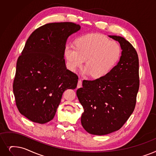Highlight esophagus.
Listing matches in <instances>:
<instances>
[{
  "label": "esophagus",
  "mask_w": 156,
  "mask_h": 156,
  "mask_svg": "<svg viewBox=\"0 0 156 156\" xmlns=\"http://www.w3.org/2000/svg\"><path fill=\"white\" fill-rule=\"evenodd\" d=\"M82 86V80H79L78 82V84H77V87H78V88H80Z\"/></svg>",
  "instance_id": "obj_1"
}]
</instances>
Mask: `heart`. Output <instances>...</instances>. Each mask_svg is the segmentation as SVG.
Returning <instances> with one entry per match:
<instances>
[{"label": "heart", "mask_w": 156, "mask_h": 156, "mask_svg": "<svg viewBox=\"0 0 156 156\" xmlns=\"http://www.w3.org/2000/svg\"><path fill=\"white\" fill-rule=\"evenodd\" d=\"M120 46L98 34H89L78 38L76 47L67 44L64 54L71 71L81 67L85 60L83 73L94 78L105 76L113 68L120 56Z\"/></svg>", "instance_id": "obj_1"}]
</instances>
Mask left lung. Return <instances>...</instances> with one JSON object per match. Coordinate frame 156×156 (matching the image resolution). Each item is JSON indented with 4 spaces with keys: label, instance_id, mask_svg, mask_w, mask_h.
Here are the masks:
<instances>
[{
    "label": "left lung",
    "instance_id": "obj_1",
    "mask_svg": "<svg viewBox=\"0 0 156 156\" xmlns=\"http://www.w3.org/2000/svg\"><path fill=\"white\" fill-rule=\"evenodd\" d=\"M122 49L117 64L104 77L83 80L76 91L84 112L81 122L85 130L94 135L118 131L133 113L139 89V60L136 51L124 37L108 36Z\"/></svg>",
    "mask_w": 156,
    "mask_h": 156
}]
</instances>
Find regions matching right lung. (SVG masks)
Returning a JSON list of instances; mask_svg holds the SVG:
<instances>
[{
	"instance_id": "right-lung-1",
	"label": "right lung",
	"mask_w": 156,
	"mask_h": 156,
	"mask_svg": "<svg viewBox=\"0 0 156 156\" xmlns=\"http://www.w3.org/2000/svg\"><path fill=\"white\" fill-rule=\"evenodd\" d=\"M80 29L71 22L47 23L27 41L17 60L13 93L20 113L30 121L52 120L63 92L76 88L78 77L67 69L64 50L68 37Z\"/></svg>"
}]
</instances>
